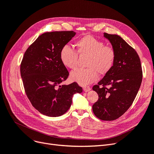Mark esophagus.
I'll use <instances>...</instances> for the list:
<instances>
[{
    "label": "esophagus",
    "instance_id": "esophagus-1",
    "mask_svg": "<svg viewBox=\"0 0 154 154\" xmlns=\"http://www.w3.org/2000/svg\"><path fill=\"white\" fill-rule=\"evenodd\" d=\"M91 90V87H88V86H85L83 87V91H84L85 92H88Z\"/></svg>",
    "mask_w": 154,
    "mask_h": 154
}]
</instances>
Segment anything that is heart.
I'll return each mask as SVG.
<instances>
[{"label":"heart","instance_id":"b5f03b06","mask_svg":"<svg viewBox=\"0 0 154 154\" xmlns=\"http://www.w3.org/2000/svg\"><path fill=\"white\" fill-rule=\"evenodd\" d=\"M76 51L70 46H63L60 52L62 64L67 68L77 67L78 54L87 56V69H78L71 73V79L82 86L97 80V73L101 75L109 72L112 68L116 59V51L110 45L89 35L83 36L75 43Z\"/></svg>","mask_w":154,"mask_h":154}]
</instances>
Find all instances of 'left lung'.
Returning a JSON list of instances; mask_svg holds the SVG:
<instances>
[{
	"label": "left lung",
	"instance_id": "left-lung-1",
	"mask_svg": "<svg viewBox=\"0 0 154 154\" xmlns=\"http://www.w3.org/2000/svg\"><path fill=\"white\" fill-rule=\"evenodd\" d=\"M104 36L114 49L116 59L110 71L92 87L99 97L92 110L100 119L113 121L132 105L141 84L143 71L137 52L122 37L106 32Z\"/></svg>",
	"mask_w": 154,
	"mask_h": 154
}]
</instances>
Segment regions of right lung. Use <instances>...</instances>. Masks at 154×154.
<instances>
[{
    "label": "right lung",
    "instance_id": "right-lung-1",
    "mask_svg": "<svg viewBox=\"0 0 154 154\" xmlns=\"http://www.w3.org/2000/svg\"><path fill=\"white\" fill-rule=\"evenodd\" d=\"M75 35L73 31L45 32L23 57L20 74L26 94L32 105L45 116L64 114L72 104L73 95L83 91L76 82L61 85L69 73L60 60V52Z\"/></svg>",
    "mask_w": 154,
    "mask_h": 154
}]
</instances>
